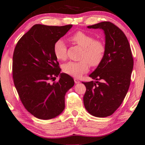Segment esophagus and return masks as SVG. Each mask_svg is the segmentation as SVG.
<instances>
[{
  "mask_svg": "<svg viewBox=\"0 0 145 145\" xmlns=\"http://www.w3.org/2000/svg\"><path fill=\"white\" fill-rule=\"evenodd\" d=\"M74 82L76 84H78V83H80V80H78L77 78H74Z\"/></svg>",
  "mask_w": 145,
  "mask_h": 145,
  "instance_id": "obj_1",
  "label": "esophagus"
}]
</instances>
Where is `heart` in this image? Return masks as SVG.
Instances as JSON below:
<instances>
[{
  "label": "heart",
  "instance_id": "heart-1",
  "mask_svg": "<svg viewBox=\"0 0 145 145\" xmlns=\"http://www.w3.org/2000/svg\"><path fill=\"white\" fill-rule=\"evenodd\" d=\"M70 40L81 47L83 52L78 62L70 61L64 64L62 69L66 74L79 77L89 70V64L91 67H97L103 59L106 52L103 41L95 39L93 36L82 31H77L71 37ZM54 53L58 60L64 61L67 57V48L65 42L59 39L54 45Z\"/></svg>",
  "mask_w": 145,
  "mask_h": 145
}]
</instances>
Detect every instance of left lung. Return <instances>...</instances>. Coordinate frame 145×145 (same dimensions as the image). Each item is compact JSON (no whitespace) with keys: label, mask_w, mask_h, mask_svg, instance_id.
<instances>
[{"label":"left lung","mask_w":145,"mask_h":145,"mask_svg":"<svg viewBox=\"0 0 145 145\" xmlns=\"http://www.w3.org/2000/svg\"><path fill=\"white\" fill-rule=\"evenodd\" d=\"M101 29L105 35L106 52L102 62L83 82L86 87L84 104L90 114L96 117L112 115L122 103L129 88L133 59L127 37L118 27L109 22L88 26Z\"/></svg>","instance_id":"left-lung-1"}]
</instances>
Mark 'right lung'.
I'll return each mask as SVG.
<instances>
[{
    "instance_id": "right-lung-1",
    "label": "right lung",
    "mask_w": 145,
    "mask_h": 145,
    "mask_svg": "<svg viewBox=\"0 0 145 145\" xmlns=\"http://www.w3.org/2000/svg\"><path fill=\"white\" fill-rule=\"evenodd\" d=\"M72 25L36 24L19 40L14 49L12 74L20 100L36 118L50 120L65 108V95L74 84L66 73H60L54 45ZM60 75V80L54 82Z\"/></svg>"
}]
</instances>
